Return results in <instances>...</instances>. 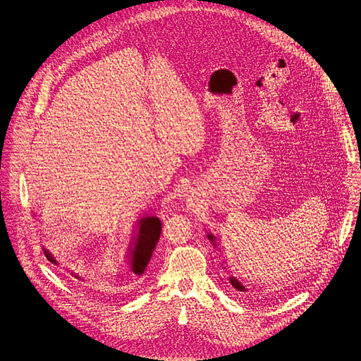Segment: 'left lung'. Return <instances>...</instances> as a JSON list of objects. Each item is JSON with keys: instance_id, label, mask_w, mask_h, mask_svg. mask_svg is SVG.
<instances>
[{"instance_id": "left-lung-1", "label": "left lung", "mask_w": 361, "mask_h": 361, "mask_svg": "<svg viewBox=\"0 0 361 361\" xmlns=\"http://www.w3.org/2000/svg\"><path fill=\"white\" fill-rule=\"evenodd\" d=\"M206 238L211 241V244L214 245V247H216V245H218V243H216L218 237H215L212 233H207V234H206ZM221 267L225 269V264H221ZM228 281H230V283L233 286V288H235L237 291L247 293V290H249V288H245V287L243 286V282H241L238 278H235V276H233V275H231V276H228Z\"/></svg>"}]
</instances>
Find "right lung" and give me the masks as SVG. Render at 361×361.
Instances as JSON below:
<instances>
[{
  "instance_id": "obj_1",
  "label": "right lung",
  "mask_w": 361,
  "mask_h": 361,
  "mask_svg": "<svg viewBox=\"0 0 361 361\" xmlns=\"http://www.w3.org/2000/svg\"><path fill=\"white\" fill-rule=\"evenodd\" d=\"M33 216L36 218V214H33ZM161 231H162V224L157 215H145L137 219L135 226H133L131 238L124 256L131 274H135L136 276L143 275L152 255H154L157 249ZM42 250L51 263L59 264V260L55 259V256L51 253L49 249L42 247ZM70 275H73L78 279H82V276L75 272H70Z\"/></svg>"
}]
</instances>
